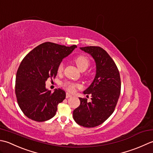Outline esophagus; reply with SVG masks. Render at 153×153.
I'll return each mask as SVG.
<instances>
[{
    "mask_svg": "<svg viewBox=\"0 0 153 153\" xmlns=\"http://www.w3.org/2000/svg\"><path fill=\"white\" fill-rule=\"evenodd\" d=\"M73 96V95L71 94H70V93H66V98H71V97H72Z\"/></svg>",
    "mask_w": 153,
    "mask_h": 153,
    "instance_id": "esophagus-1",
    "label": "esophagus"
}]
</instances>
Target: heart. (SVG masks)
<instances>
[{
    "mask_svg": "<svg viewBox=\"0 0 153 153\" xmlns=\"http://www.w3.org/2000/svg\"><path fill=\"white\" fill-rule=\"evenodd\" d=\"M74 61H75L77 67H79V68L81 71L86 70L90 65V61L88 60V59L85 56H82V55L78 56V57H76L75 59H74ZM63 68H64V63L62 62V63H61L60 65H59L58 72L59 73L62 72V71H63ZM62 86H63V87L65 89L68 90V91L73 92L76 87L80 86V85L78 83L71 82V81H66V82L63 83Z\"/></svg>",
    "mask_w": 153,
    "mask_h": 153,
    "instance_id": "obj_1",
    "label": "heart"
}]
</instances>
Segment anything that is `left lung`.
I'll return each mask as SVG.
<instances>
[{
    "mask_svg": "<svg viewBox=\"0 0 153 153\" xmlns=\"http://www.w3.org/2000/svg\"><path fill=\"white\" fill-rule=\"evenodd\" d=\"M80 49L94 59L96 74L83 92L91 94L92 101L79 98L80 104L73 111V118L80 126L94 127L104 122L114 112L120 95V75L116 65L104 49L96 46Z\"/></svg>",
    "mask_w": 153,
    "mask_h": 153,
    "instance_id": "8db88e82",
    "label": "left lung"
}]
</instances>
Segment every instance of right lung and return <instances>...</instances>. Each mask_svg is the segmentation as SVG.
Listing matches in <instances>:
<instances>
[{
	"label": "right lung",
	"mask_w": 153,
	"mask_h": 153,
	"mask_svg": "<svg viewBox=\"0 0 153 153\" xmlns=\"http://www.w3.org/2000/svg\"><path fill=\"white\" fill-rule=\"evenodd\" d=\"M76 48L75 45L67 47L45 42L24 58L16 76L15 92L25 116L39 122L54 117L66 93L61 88L51 93L46 88L45 82L57 76L59 65Z\"/></svg>",
	"instance_id": "obj_1"
}]
</instances>
